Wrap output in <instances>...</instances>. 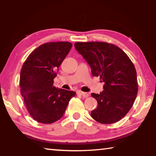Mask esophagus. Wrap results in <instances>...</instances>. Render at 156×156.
Wrapping results in <instances>:
<instances>
[{
  "label": "esophagus",
  "instance_id": "34e87169",
  "mask_svg": "<svg viewBox=\"0 0 156 156\" xmlns=\"http://www.w3.org/2000/svg\"><path fill=\"white\" fill-rule=\"evenodd\" d=\"M77 94L79 95V96H82L83 98H87L89 96V94L87 93H86V92L81 91H78Z\"/></svg>",
  "mask_w": 156,
  "mask_h": 156
}]
</instances>
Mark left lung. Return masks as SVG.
I'll use <instances>...</instances> for the list:
<instances>
[{
  "mask_svg": "<svg viewBox=\"0 0 156 156\" xmlns=\"http://www.w3.org/2000/svg\"><path fill=\"white\" fill-rule=\"evenodd\" d=\"M74 47L90 66L92 75L105 83L103 91L91 94L98 106L91 116L102 124L118 122L131 109L138 94L133 62L119 47L105 42H77Z\"/></svg>",
  "mask_w": 156,
  "mask_h": 156,
  "instance_id": "8db88e82",
  "label": "left lung"
}]
</instances>
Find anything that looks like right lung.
<instances>
[{"label":"right lung","mask_w":156,"mask_h":156,"mask_svg":"<svg viewBox=\"0 0 156 156\" xmlns=\"http://www.w3.org/2000/svg\"><path fill=\"white\" fill-rule=\"evenodd\" d=\"M69 42H51L31 53L20 71L21 95L30 115L37 122L51 124L60 120L76 92L54 86L58 68L72 49Z\"/></svg>","instance_id":"add662e5"}]
</instances>
